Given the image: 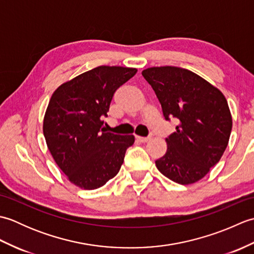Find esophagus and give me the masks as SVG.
I'll return each mask as SVG.
<instances>
[{
  "instance_id": "obj_1",
  "label": "esophagus",
  "mask_w": 254,
  "mask_h": 254,
  "mask_svg": "<svg viewBox=\"0 0 254 254\" xmlns=\"http://www.w3.org/2000/svg\"><path fill=\"white\" fill-rule=\"evenodd\" d=\"M135 137H136L137 141L142 142V143H146V142H148L149 139H150V137H142V136H135Z\"/></svg>"
}]
</instances>
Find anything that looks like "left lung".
Wrapping results in <instances>:
<instances>
[{
	"label": "left lung",
	"instance_id": "left-lung-1",
	"mask_svg": "<svg viewBox=\"0 0 254 254\" xmlns=\"http://www.w3.org/2000/svg\"><path fill=\"white\" fill-rule=\"evenodd\" d=\"M161 105L166 120L176 118L167 152L155 161L165 177L179 185L195 183L216 165L227 147L233 118L224 94L189 69L148 67L142 72Z\"/></svg>",
	"mask_w": 254,
	"mask_h": 254
}]
</instances>
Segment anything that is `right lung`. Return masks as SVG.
Wrapping results in <instances>:
<instances>
[{
    "mask_svg": "<svg viewBox=\"0 0 254 254\" xmlns=\"http://www.w3.org/2000/svg\"><path fill=\"white\" fill-rule=\"evenodd\" d=\"M136 72L101 65L63 83L52 94L42 130L56 164L76 187L95 190L120 170L134 136L106 133L101 118L109 111L116 90Z\"/></svg>",
    "mask_w": 254,
    "mask_h": 254,
    "instance_id": "obj_1",
    "label": "right lung"
}]
</instances>
